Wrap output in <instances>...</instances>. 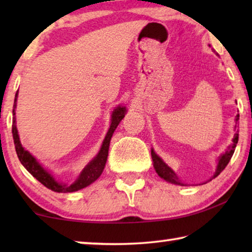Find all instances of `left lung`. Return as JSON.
Here are the masks:
<instances>
[{"label":"left lung","mask_w":252,"mask_h":252,"mask_svg":"<svg viewBox=\"0 0 252 252\" xmlns=\"http://www.w3.org/2000/svg\"><path fill=\"white\" fill-rule=\"evenodd\" d=\"M238 120H239V116H237V118H236V121H238ZM238 139H239V134L236 133L234 134L233 140H232L231 146H229L228 150L219 158V162H218V165H217V170L212 178L218 177L219 174L222 172V170L227 167V164L229 163V161H230V159H231V157L233 155L234 149H236V146L238 143ZM151 156H152V160H153V167H155L157 173L159 174V177L164 179L165 181L174 183V185L185 186L183 183L180 182V180H179L177 174L173 172V170L170 167H168V165L163 162V160H162L159 156H157L156 152L153 150H151Z\"/></svg>","instance_id":"obj_1"}]
</instances>
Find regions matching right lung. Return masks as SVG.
Segmentation results:
<instances>
[{
  "label": "right lung",
  "instance_id": "obj_1",
  "mask_svg": "<svg viewBox=\"0 0 252 252\" xmlns=\"http://www.w3.org/2000/svg\"><path fill=\"white\" fill-rule=\"evenodd\" d=\"M19 92V90H18ZM18 92L15 94L14 99V109H13V122H12V133H13L14 144H15V151L16 155L19 157V160L21 163L23 164V167L28 170V171L32 174V176L39 180L42 185L51 189L54 192H74L83 189V188L90 186L92 182H94L97 178L101 176V173L103 172V169L105 167V162L108 159V153H109V146L111 138L114 130L117 129V126L120 121L126 116V106H118V108L112 112V118H111V126L110 129L106 133L105 138L102 143L101 149L96 157L93 159L87 167H85L82 172L79 176V178L72 183V185H65V183H60L53 178L52 174L46 171V170L42 167V165L36 161L31 153L22 147V143L20 141V136L18 133V129L15 126V106H16V97H18Z\"/></svg>",
  "mask_w": 252,
  "mask_h": 252
}]
</instances>
